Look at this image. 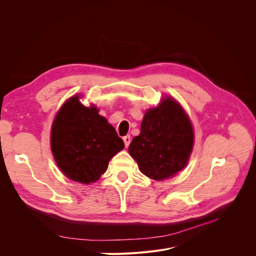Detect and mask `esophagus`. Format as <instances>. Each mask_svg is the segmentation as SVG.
I'll return each instance as SVG.
<instances>
[{"label":"esophagus","mask_w":256,"mask_h":256,"mask_svg":"<svg viewBox=\"0 0 256 256\" xmlns=\"http://www.w3.org/2000/svg\"><path fill=\"white\" fill-rule=\"evenodd\" d=\"M130 141H132V139H130V135H126V136H124V142L126 147H128V145H130Z\"/></svg>","instance_id":"34e87169"}]
</instances>
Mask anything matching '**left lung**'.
<instances>
[{"instance_id": "left-lung-1", "label": "left lung", "mask_w": 256, "mask_h": 256, "mask_svg": "<svg viewBox=\"0 0 256 256\" xmlns=\"http://www.w3.org/2000/svg\"><path fill=\"white\" fill-rule=\"evenodd\" d=\"M194 145L189 116L170 96L147 110L140 135L134 138L128 152L144 176L154 180L172 178L188 164Z\"/></svg>"}]
</instances>
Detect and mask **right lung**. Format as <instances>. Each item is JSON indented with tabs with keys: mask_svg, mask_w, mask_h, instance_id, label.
<instances>
[{
	"mask_svg": "<svg viewBox=\"0 0 256 256\" xmlns=\"http://www.w3.org/2000/svg\"><path fill=\"white\" fill-rule=\"evenodd\" d=\"M124 147L122 139L98 114V108L85 106L78 96L67 100L54 119L52 152L60 170L72 180L96 182Z\"/></svg>",
	"mask_w": 256,
	"mask_h": 256,
	"instance_id": "obj_1",
	"label": "right lung"
}]
</instances>
